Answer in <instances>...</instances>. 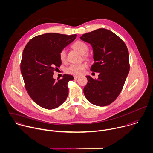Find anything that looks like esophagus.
Wrapping results in <instances>:
<instances>
[{
	"mask_svg": "<svg viewBox=\"0 0 153 153\" xmlns=\"http://www.w3.org/2000/svg\"><path fill=\"white\" fill-rule=\"evenodd\" d=\"M78 77H79L78 76H74V79H77Z\"/></svg>",
	"mask_w": 153,
	"mask_h": 153,
	"instance_id": "34e87169",
	"label": "esophagus"
}]
</instances>
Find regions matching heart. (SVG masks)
Here are the masks:
<instances>
[{"label":"heart","mask_w":153,"mask_h":153,"mask_svg":"<svg viewBox=\"0 0 153 153\" xmlns=\"http://www.w3.org/2000/svg\"><path fill=\"white\" fill-rule=\"evenodd\" d=\"M73 47L83 55L86 54L89 51L88 45L85 42L82 41H76L73 44ZM59 56L61 61H64L65 60L66 51L65 49H62L60 52ZM86 67V64L84 63L80 64H72L66 69V72L70 74L79 76L83 73Z\"/></svg>","instance_id":"1"}]
</instances>
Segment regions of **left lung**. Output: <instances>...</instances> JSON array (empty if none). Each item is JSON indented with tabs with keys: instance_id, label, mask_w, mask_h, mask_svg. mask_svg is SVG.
<instances>
[{
	"instance_id": "left-lung-1",
	"label": "left lung",
	"mask_w": 153,
	"mask_h": 153,
	"mask_svg": "<svg viewBox=\"0 0 153 153\" xmlns=\"http://www.w3.org/2000/svg\"><path fill=\"white\" fill-rule=\"evenodd\" d=\"M80 39L91 44L94 63L91 70L99 73L97 80L86 76L85 96L94 105H109L122 91L129 73L127 47L118 35L104 28L85 33Z\"/></svg>"
}]
</instances>
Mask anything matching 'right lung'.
<instances>
[{
	"instance_id": "right-lung-1",
	"label": "right lung",
	"mask_w": 153,
	"mask_h": 153,
	"mask_svg": "<svg viewBox=\"0 0 153 153\" xmlns=\"http://www.w3.org/2000/svg\"><path fill=\"white\" fill-rule=\"evenodd\" d=\"M76 36V34L58 33L37 35L28 42L23 51L21 71L25 89L31 99L43 108H57L67 97V84L74 79L73 76L64 74L57 82L53 76L61 65L60 52Z\"/></svg>"
}]
</instances>
